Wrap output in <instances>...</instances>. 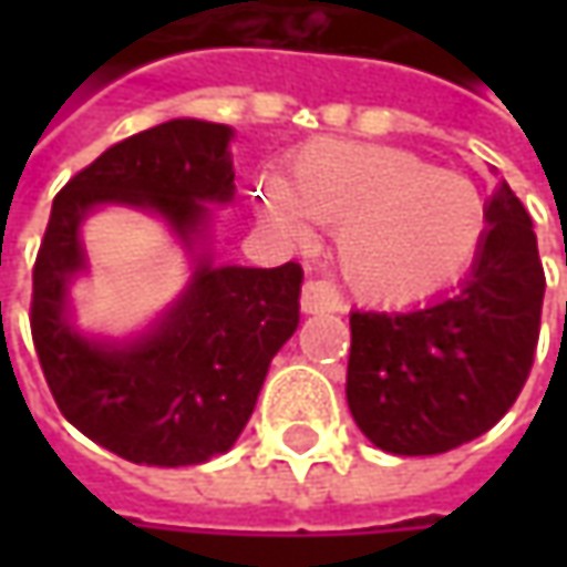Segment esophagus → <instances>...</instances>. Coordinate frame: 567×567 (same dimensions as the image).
Returning <instances> with one entry per match:
<instances>
[{
	"label": "esophagus",
	"instance_id": "esophagus-1",
	"mask_svg": "<svg viewBox=\"0 0 567 567\" xmlns=\"http://www.w3.org/2000/svg\"><path fill=\"white\" fill-rule=\"evenodd\" d=\"M302 312L306 316H318V312H338L340 306H343V299L340 293L331 287V284H324V280H309L306 287H302Z\"/></svg>",
	"mask_w": 567,
	"mask_h": 567
}]
</instances>
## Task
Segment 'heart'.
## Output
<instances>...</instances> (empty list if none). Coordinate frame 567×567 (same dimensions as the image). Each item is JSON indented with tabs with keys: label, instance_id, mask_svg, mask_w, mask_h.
<instances>
[{
	"label": "heart",
	"instance_id": "1",
	"mask_svg": "<svg viewBox=\"0 0 567 567\" xmlns=\"http://www.w3.org/2000/svg\"><path fill=\"white\" fill-rule=\"evenodd\" d=\"M261 220L290 243L309 220L338 227L350 290L375 306H416L461 284L489 236V207L467 176L384 144L318 138L290 164V186L265 179Z\"/></svg>",
	"mask_w": 567,
	"mask_h": 567
}]
</instances>
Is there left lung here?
I'll return each mask as SVG.
<instances>
[{"instance_id": "obj_1", "label": "left lung", "mask_w": 567, "mask_h": 567, "mask_svg": "<svg viewBox=\"0 0 567 567\" xmlns=\"http://www.w3.org/2000/svg\"><path fill=\"white\" fill-rule=\"evenodd\" d=\"M464 287L413 312H353L347 403L388 454H442L489 432L534 369L546 274L530 214L508 183Z\"/></svg>"}]
</instances>
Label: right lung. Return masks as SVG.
<instances>
[{
	"label": "right lung",
	"mask_w": 567,
	"mask_h": 567,
	"mask_svg": "<svg viewBox=\"0 0 567 567\" xmlns=\"http://www.w3.org/2000/svg\"><path fill=\"white\" fill-rule=\"evenodd\" d=\"M233 128L169 120L113 144L55 195L33 261L31 338L55 406L106 451L147 467H188L224 454L249 423L274 353L299 324L302 268H210L164 324L132 347L81 338L65 287L84 268L78 227L103 202L151 207L192 243L202 202L233 198Z\"/></svg>",
	"instance_id": "obj_1"
}]
</instances>
